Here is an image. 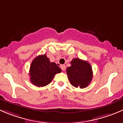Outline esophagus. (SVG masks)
Returning <instances> with one entry per match:
<instances>
[{"label":"esophagus","instance_id":"obj_1","mask_svg":"<svg viewBox=\"0 0 123 123\" xmlns=\"http://www.w3.org/2000/svg\"><path fill=\"white\" fill-rule=\"evenodd\" d=\"M61 68L63 71H64V70H65V65H62L61 66Z\"/></svg>","mask_w":123,"mask_h":123}]
</instances>
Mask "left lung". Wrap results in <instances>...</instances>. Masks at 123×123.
I'll list each match as a JSON object with an SVG mask.
<instances>
[{
	"label": "left lung",
	"mask_w": 123,
	"mask_h": 123,
	"mask_svg": "<svg viewBox=\"0 0 123 123\" xmlns=\"http://www.w3.org/2000/svg\"><path fill=\"white\" fill-rule=\"evenodd\" d=\"M71 66L66 71L70 82L73 86L84 88L88 86L92 78V70L89 63L74 58L71 61Z\"/></svg>",
	"instance_id": "8db88e82"
}]
</instances>
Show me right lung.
Segmentation results:
<instances>
[{
	"instance_id": "add662e5",
	"label": "right lung",
	"mask_w": 123,
	"mask_h": 123,
	"mask_svg": "<svg viewBox=\"0 0 123 123\" xmlns=\"http://www.w3.org/2000/svg\"><path fill=\"white\" fill-rule=\"evenodd\" d=\"M61 72V69L56 63L51 62L46 54L39 55L30 67V80L37 86H45L52 82L56 74Z\"/></svg>"
}]
</instances>
